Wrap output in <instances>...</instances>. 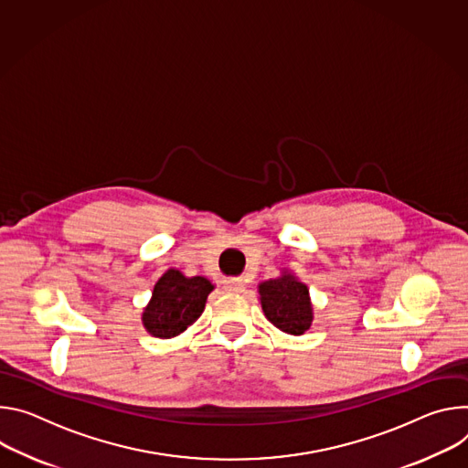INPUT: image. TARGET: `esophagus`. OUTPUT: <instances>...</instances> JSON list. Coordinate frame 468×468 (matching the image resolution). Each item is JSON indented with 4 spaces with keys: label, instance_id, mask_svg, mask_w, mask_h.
Here are the masks:
<instances>
[{
    "label": "esophagus",
    "instance_id": "esophagus-1",
    "mask_svg": "<svg viewBox=\"0 0 468 468\" xmlns=\"http://www.w3.org/2000/svg\"><path fill=\"white\" fill-rule=\"evenodd\" d=\"M225 290H227L229 293H241V292H245V282H243V281H239V279L227 281Z\"/></svg>",
    "mask_w": 468,
    "mask_h": 468
}]
</instances>
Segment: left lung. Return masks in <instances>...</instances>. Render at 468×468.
<instances>
[{
    "label": "left lung",
    "instance_id": "1",
    "mask_svg": "<svg viewBox=\"0 0 468 468\" xmlns=\"http://www.w3.org/2000/svg\"><path fill=\"white\" fill-rule=\"evenodd\" d=\"M258 293L264 316L282 333L301 336L313 325L314 308L308 286L290 270H282L277 279L262 281L258 284Z\"/></svg>",
    "mask_w": 468,
    "mask_h": 468
}]
</instances>
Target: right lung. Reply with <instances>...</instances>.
Here are the masks:
<instances>
[{
  "instance_id": "add662e5",
  "label": "right lung",
  "mask_w": 468,
  "mask_h": 468,
  "mask_svg": "<svg viewBox=\"0 0 468 468\" xmlns=\"http://www.w3.org/2000/svg\"><path fill=\"white\" fill-rule=\"evenodd\" d=\"M216 284L202 275L186 277L180 270H167L154 284L152 297L143 310V327L155 338H175L193 325L204 313L206 299Z\"/></svg>"
}]
</instances>
